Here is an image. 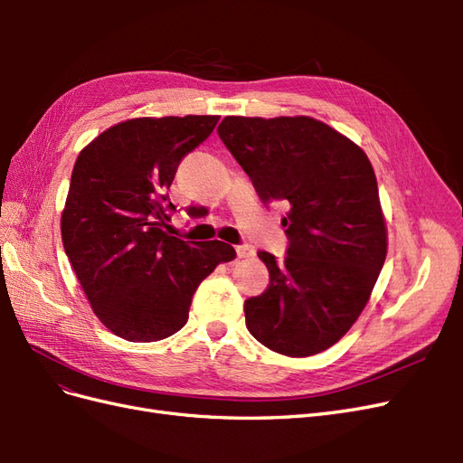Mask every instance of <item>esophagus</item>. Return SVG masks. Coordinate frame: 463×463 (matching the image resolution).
I'll use <instances>...</instances> for the list:
<instances>
[{"mask_svg":"<svg viewBox=\"0 0 463 463\" xmlns=\"http://www.w3.org/2000/svg\"><path fill=\"white\" fill-rule=\"evenodd\" d=\"M237 250V257L240 259H249V257H255V247L249 245V243H243V245H237L235 247Z\"/></svg>","mask_w":463,"mask_h":463,"instance_id":"1","label":"esophagus"}]
</instances>
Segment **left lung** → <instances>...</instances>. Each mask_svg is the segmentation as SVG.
<instances>
[{
    "instance_id": "8db88e82",
    "label": "left lung",
    "mask_w": 463,
    "mask_h": 463,
    "mask_svg": "<svg viewBox=\"0 0 463 463\" xmlns=\"http://www.w3.org/2000/svg\"><path fill=\"white\" fill-rule=\"evenodd\" d=\"M222 143L269 204L289 206L282 260L245 301L249 332L276 354L325 352L365 309L386 259V226L373 165L355 143L313 118H223Z\"/></svg>"
}]
</instances>
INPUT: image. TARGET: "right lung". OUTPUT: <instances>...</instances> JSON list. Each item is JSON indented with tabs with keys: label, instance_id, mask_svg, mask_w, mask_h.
<instances>
[{
	"label": "right lung",
	"instance_id": "right-lung-1",
	"mask_svg": "<svg viewBox=\"0 0 463 463\" xmlns=\"http://www.w3.org/2000/svg\"><path fill=\"white\" fill-rule=\"evenodd\" d=\"M218 116L138 118L80 150L61 214V240L94 315L129 342H156L185 326L193 293L220 262L223 241L164 232L177 165L214 131Z\"/></svg>",
	"mask_w": 463,
	"mask_h": 463
}]
</instances>
